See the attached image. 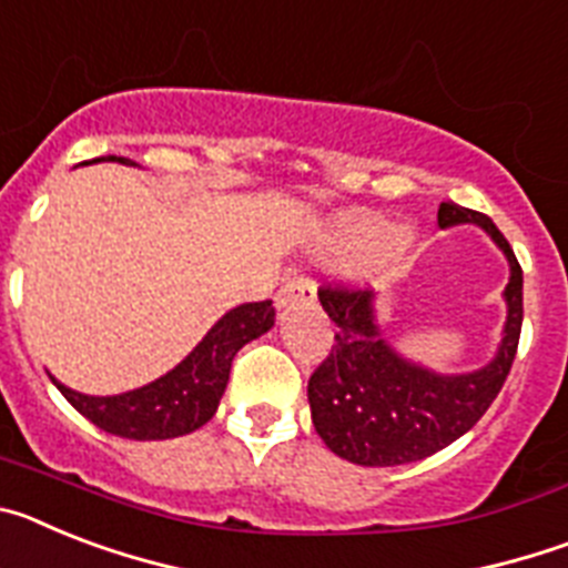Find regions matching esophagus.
<instances>
[{"instance_id":"34e87169","label":"esophagus","mask_w":568,"mask_h":568,"mask_svg":"<svg viewBox=\"0 0 568 568\" xmlns=\"http://www.w3.org/2000/svg\"><path fill=\"white\" fill-rule=\"evenodd\" d=\"M315 298V284L310 278H293L275 293V304L287 307L293 301H313Z\"/></svg>"}]
</instances>
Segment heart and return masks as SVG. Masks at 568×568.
Masks as SVG:
<instances>
[{
  "mask_svg": "<svg viewBox=\"0 0 568 568\" xmlns=\"http://www.w3.org/2000/svg\"><path fill=\"white\" fill-rule=\"evenodd\" d=\"M389 239H393V230L386 227L384 222H375V219H346L338 227L335 244L344 250H373L384 247Z\"/></svg>",
  "mask_w": 568,
  "mask_h": 568,
  "instance_id": "heart-1",
  "label": "heart"
}]
</instances>
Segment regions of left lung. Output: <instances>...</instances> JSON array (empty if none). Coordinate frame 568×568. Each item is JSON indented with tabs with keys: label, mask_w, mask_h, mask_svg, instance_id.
<instances>
[{
	"label": "left lung",
	"mask_w": 568,
	"mask_h": 568,
	"mask_svg": "<svg viewBox=\"0 0 568 568\" xmlns=\"http://www.w3.org/2000/svg\"><path fill=\"white\" fill-rule=\"evenodd\" d=\"M440 227L478 224L509 258L506 327L500 349L478 373L438 375L393 353L378 333L373 290L329 281L318 287L321 307L335 321L327 358L310 375L307 398L315 433L338 458L361 466H398L429 458L466 435L498 398L518 353L524 324V270L489 215L444 202Z\"/></svg>",
	"instance_id": "obj_1"
}]
</instances>
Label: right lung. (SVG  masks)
<instances>
[{"mask_svg":"<svg viewBox=\"0 0 568 568\" xmlns=\"http://www.w3.org/2000/svg\"><path fill=\"white\" fill-rule=\"evenodd\" d=\"M93 162H99V159H93ZM108 162L133 164L122 155L119 159L110 155ZM273 301H253V304H241V307L230 310L182 364L153 384L133 389V393L93 398V395L73 393L57 378H53V384L73 404L77 413L93 420L104 433L133 440L179 438V435L193 433L213 418L219 400L227 389L235 353L247 341L267 333L273 327Z\"/></svg>","mask_w":568,"mask_h":568,"instance_id":"1","label":"right lung"}]
</instances>
